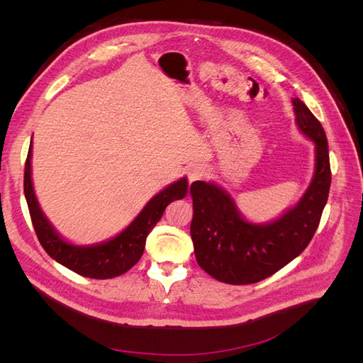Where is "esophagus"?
I'll list each match as a JSON object with an SVG mask.
<instances>
[{"label": "esophagus", "mask_w": 363, "mask_h": 363, "mask_svg": "<svg viewBox=\"0 0 363 363\" xmlns=\"http://www.w3.org/2000/svg\"><path fill=\"white\" fill-rule=\"evenodd\" d=\"M206 175H207V168L201 163H194L188 168V179L191 183L204 179Z\"/></svg>", "instance_id": "obj_1"}]
</instances>
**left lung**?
Masks as SVG:
<instances>
[{
  "instance_id": "left-lung-1",
  "label": "left lung",
  "mask_w": 363,
  "mask_h": 363,
  "mask_svg": "<svg viewBox=\"0 0 363 363\" xmlns=\"http://www.w3.org/2000/svg\"><path fill=\"white\" fill-rule=\"evenodd\" d=\"M295 123L315 144V172L294 207L265 224L250 223L235 200L215 183L194 182L191 236L199 265L228 284L257 283L286 267L312 240L330 191L325 131L300 98H292Z\"/></svg>"
}]
</instances>
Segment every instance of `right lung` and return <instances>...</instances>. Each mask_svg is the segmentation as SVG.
Listing matches in <instances>:
<instances>
[{
  "mask_svg": "<svg viewBox=\"0 0 363 363\" xmlns=\"http://www.w3.org/2000/svg\"><path fill=\"white\" fill-rule=\"evenodd\" d=\"M188 186V179L182 177L160 191L115 238L95 245H74L56 232L39 206L31 180V144L24 172L26 200L40 245L60 265L89 279H113L133 268L144 255L147 236L160 221L164 208L169 203L184 199Z\"/></svg>",
  "mask_w": 363,
  "mask_h": 363,
  "instance_id": "1",
  "label": "right lung"
}]
</instances>
